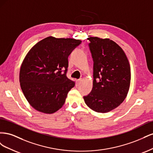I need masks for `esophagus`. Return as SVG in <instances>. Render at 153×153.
<instances>
[{"instance_id":"34e87169","label":"esophagus","mask_w":153,"mask_h":153,"mask_svg":"<svg viewBox=\"0 0 153 153\" xmlns=\"http://www.w3.org/2000/svg\"><path fill=\"white\" fill-rule=\"evenodd\" d=\"M76 82H77V84H78V85H79V84H80V83H81V82H82V79H81V78H80V79H78V80H76Z\"/></svg>"}]
</instances>
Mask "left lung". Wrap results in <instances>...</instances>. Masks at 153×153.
<instances>
[{
    "label": "left lung",
    "mask_w": 153,
    "mask_h": 153,
    "mask_svg": "<svg viewBox=\"0 0 153 153\" xmlns=\"http://www.w3.org/2000/svg\"><path fill=\"white\" fill-rule=\"evenodd\" d=\"M89 47L93 59V87L84 96L92 110L106 113L126 98L131 80L130 66L123 49L112 40L90 37Z\"/></svg>",
    "instance_id": "1"
}]
</instances>
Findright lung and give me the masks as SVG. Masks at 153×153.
<instances>
[{
    "label": "right lung",
    "mask_w": 153,
    "mask_h": 153,
    "mask_svg": "<svg viewBox=\"0 0 153 153\" xmlns=\"http://www.w3.org/2000/svg\"><path fill=\"white\" fill-rule=\"evenodd\" d=\"M81 43L49 36L27 54L20 68V83L27 100L36 110L52 114L65 103L68 92L75 84L66 75L68 57Z\"/></svg>",
    "instance_id": "1"
}]
</instances>
